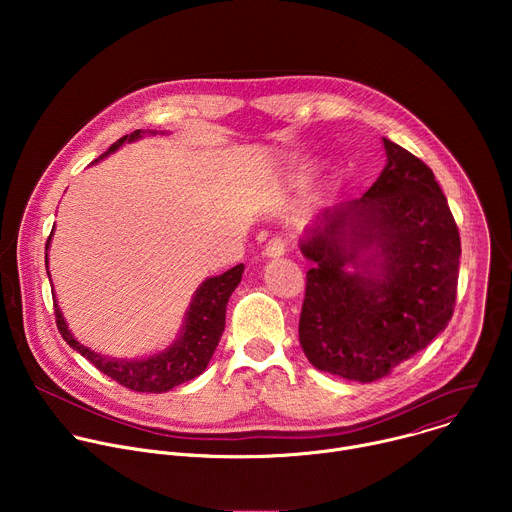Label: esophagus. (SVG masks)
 <instances>
[{
	"instance_id": "esophagus-1",
	"label": "esophagus",
	"mask_w": 512,
	"mask_h": 512,
	"mask_svg": "<svg viewBox=\"0 0 512 512\" xmlns=\"http://www.w3.org/2000/svg\"><path fill=\"white\" fill-rule=\"evenodd\" d=\"M283 253H285V241H283L281 237H273V239L265 245V249H263V255H265V257H271V259L281 257Z\"/></svg>"
}]
</instances>
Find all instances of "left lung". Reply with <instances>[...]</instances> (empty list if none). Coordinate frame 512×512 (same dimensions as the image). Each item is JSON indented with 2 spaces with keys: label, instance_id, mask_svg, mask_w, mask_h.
<instances>
[{
  "label": "left lung",
  "instance_id": "8db88e82",
  "mask_svg": "<svg viewBox=\"0 0 512 512\" xmlns=\"http://www.w3.org/2000/svg\"><path fill=\"white\" fill-rule=\"evenodd\" d=\"M387 164L362 198L310 225L300 344L318 371L373 383L423 350L454 314L460 233L433 172L383 137Z\"/></svg>",
  "mask_w": 512,
  "mask_h": 512
}]
</instances>
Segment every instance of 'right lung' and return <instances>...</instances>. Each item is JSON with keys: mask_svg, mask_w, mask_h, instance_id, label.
<instances>
[{"mask_svg": "<svg viewBox=\"0 0 512 512\" xmlns=\"http://www.w3.org/2000/svg\"><path fill=\"white\" fill-rule=\"evenodd\" d=\"M143 133H158V131L135 129L133 133L117 139L99 160L117 152L123 143L141 139ZM99 160H95L93 164H97ZM52 233L46 243V269H48V249H50ZM243 269L245 265L239 263L233 269L225 271L223 275L206 277L194 291L178 338L164 350L145 358H113V356L99 354L89 346L81 344L68 330V324L58 304L54 302L56 326L70 348H75L79 354H83L101 373H105L119 385L137 393H166L204 373L206 364L210 362L218 346V340H221L225 332L227 304L235 287L241 283ZM46 273L50 277V271Z\"/></svg>", "mask_w": 512, "mask_h": 512, "instance_id": "right-lung-1", "label": "right lung"}]
</instances>
